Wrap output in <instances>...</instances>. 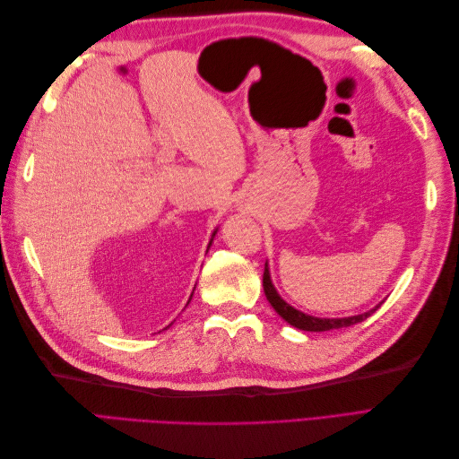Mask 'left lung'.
Wrapping results in <instances>:
<instances>
[{
	"mask_svg": "<svg viewBox=\"0 0 459 459\" xmlns=\"http://www.w3.org/2000/svg\"><path fill=\"white\" fill-rule=\"evenodd\" d=\"M262 285H264V293H266V299L270 300L273 310L280 314L287 324H290V325L297 327V329H302V331H329V329L349 327V325L364 322L366 317H369L375 310L379 308V307H375L373 310H369L366 314H358V316H351V317H335V319L314 317V316H308V314H302L297 308L289 307V304L280 295H277V290H275V287L272 285V280H270L268 264H266V268H264Z\"/></svg>",
	"mask_w": 459,
	"mask_h": 459,
	"instance_id": "1",
	"label": "left lung"
}]
</instances>
